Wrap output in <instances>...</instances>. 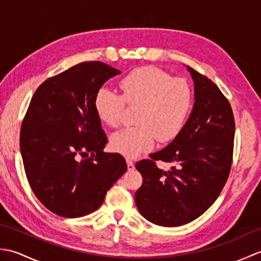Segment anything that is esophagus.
<instances>
[{
    "label": "esophagus",
    "instance_id": "esophagus-1",
    "mask_svg": "<svg viewBox=\"0 0 261 261\" xmlns=\"http://www.w3.org/2000/svg\"><path fill=\"white\" fill-rule=\"evenodd\" d=\"M126 166H127V170H134L135 169V164L130 159H126Z\"/></svg>",
    "mask_w": 261,
    "mask_h": 261
}]
</instances>
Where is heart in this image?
<instances>
[{
	"label": "heart",
	"mask_w": 261,
	"mask_h": 261,
	"mask_svg": "<svg viewBox=\"0 0 261 261\" xmlns=\"http://www.w3.org/2000/svg\"><path fill=\"white\" fill-rule=\"evenodd\" d=\"M121 95L101 88L94 98V110L102 123L120 124L124 104L138 107L132 127L112 135L111 148L134 158L153 147L154 140L168 142L179 135L193 108V90L188 82L153 66L139 67L119 82Z\"/></svg>",
	"instance_id": "obj_1"
}]
</instances>
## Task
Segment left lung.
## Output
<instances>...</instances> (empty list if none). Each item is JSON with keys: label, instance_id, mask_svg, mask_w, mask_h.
<instances>
[{"label": "left lung", "instance_id": "obj_1", "mask_svg": "<svg viewBox=\"0 0 261 261\" xmlns=\"http://www.w3.org/2000/svg\"><path fill=\"white\" fill-rule=\"evenodd\" d=\"M187 69L195 86L190 118L167 147L136 164L143 178L137 207L162 226H179L202 215L222 192L233 158L236 123L229 99L206 76ZM158 160L173 167L160 170Z\"/></svg>", "mask_w": 261, "mask_h": 261}]
</instances>
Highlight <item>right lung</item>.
Returning a JSON list of instances; mask_svg holds the SVG:
<instances>
[{
  "label": "right lung",
  "instance_id": "right-lung-1",
  "mask_svg": "<svg viewBox=\"0 0 261 261\" xmlns=\"http://www.w3.org/2000/svg\"><path fill=\"white\" fill-rule=\"evenodd\" d=\"M119 74L102 62L75 65L37 88L22 121L28 181L43 206L63 218L96 211L126 171L123 156L103 151L108 138L94 110L99 88Z\"/></svg>",
  "mask_w": 261,
  "mask_h": 261
}]
</instances>
